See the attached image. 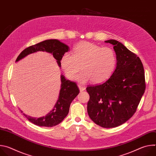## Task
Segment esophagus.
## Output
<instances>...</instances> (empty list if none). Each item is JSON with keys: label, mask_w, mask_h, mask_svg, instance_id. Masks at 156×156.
<instances>
[{"label": "esophagus", "mask_w": 156, "mask_h": 156, "mask_svg": "<svg viewBox=\"0 0 156 156\" xmlns=\"http://www.w3.org/2000/svg\"><path fill=\"white\" fill-rule=\"evenodd\" d=\"M78 87H79L80 91L81 92H82V91H83L85 90V87H84V86H81V85H78Z\"/></svg>", "instance_id": "34e87169"}]
</instances>
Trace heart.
<instances>
[{
	"label": "heart",
	"mask_w": 156,
	"mask_h": 156,
	"mask_svg": "<svg viewBox=\"0 0 156 156\" xmlns=\"http://www.w3.org/2000/svg\"><path fill=\"white\" fill-rule=\"evenodd\" d=\"M116 65L117 56L112 49L87 41L77 44L73 55L65 53L61 59L62 67L69 79H74L81 69L83 72L77 78L81 83L90 80L94 84L105 81L113 74Z\"/></svg>",
	"instance_id": "obj_1"
}]
</instances>
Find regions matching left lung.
I'll return each instance as SVG.
<instances>
[{
	"label": "left lung",
	"mask_w": 156,
	"mask_h": 156,
	"mask_svg": "<svg viewBox=\"0 0 156 156\" xmlns=\"http://www.w3.org/2000/svg\"><path fill=\"white\" fill-rule=\"evenodd\" d=\"M105 42L114 46L117 66L105 83L86 87L90 94L87 110L98 125L114 128L135 113L146 88L144 70L140 58L123 44L114 39Z\"/></svg>",
	"instance_id": "8db88e82"
}]
</instances>
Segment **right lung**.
<instances>
[{
    "instance_id": "obj_1",
    "label": "right lung",
    "mask_w": 156,
    "mask_h": 156,
    "mask_svg": "<svg viewBox=\"0 0 156 156\" xmlns=\"http://www.w3.org/2000/svg\"><path fill=\"white\" fill-rule=\"evenodd\" d=\"M69 51V47L57 39H48L27 48L18 56L16 62L27 55L43 51L50 53L57 60L59 67H61V59L64 54ZM61 86L58 100L53 109L46 115L39 118L32 117L23 114L26 118L33 124L39 126L52 127L59 124L68 115L72 102L80 93L76 84L65 79L63 75L60 76ZM21 112H23L21 111Z\"/></svg>"
}]
</instances>
